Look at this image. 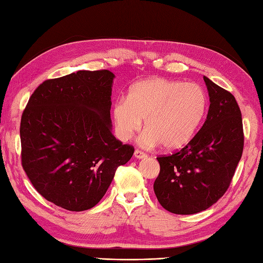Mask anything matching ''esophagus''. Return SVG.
<instances>
[{
  "instance_id": "esophagus-1",
  "label": "esophagus",
  "mask_w": 263,
  "mask_h": 263,
  "mask_svg": "<svg viewBox=\"0 0 263 263\" xmlns=\"http://www.w3.org/2000/svg\"><path fill=\"white\" fill-rule=\"evenodd\" d=\"M134 157L138 158V159H143V158H146V154L140 150H136L134 151Z\"/></svg>"
}]
</instances>
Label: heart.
Listing matches in <instances>:
<instances>
[{
  "label": "heart",
  "instance_id": "heart-1",
  "mask_svg": "<svg viewBox=\"0 0 263 263\" xmlns=\"http://www.w3.org/2000/svg\"><path fill=\"white\" fill-rule=\"evenodd\" d=\"M207 108V97L199 85L164 78H148L133 84L126 100L119 99L112 107L114 131L127 141L141 127L144 146L160 143L163 149L184 146L196 132Z\"/></svg>",
  "mask_w": 263,
  "mask_h": 263
}]
</instances>
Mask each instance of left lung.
<instances>
[{"mask_svg":"<svg viewBox=\"0 0 263 263\" xmlns=\"http://www.w3.org/2000/svg\"><path fill=\"white\" fill-rule=\"evenodd\" d=\"M210 108L201 129L179 151L157 158L160 173L154 191L164 210L191 215L211 207L231 184L244 144L235 97L204 76Z\"/></svg>","mask_w":263,"mask_h":263,"instance_id":"left-lung-1","label":"left lung"}]
</instances>
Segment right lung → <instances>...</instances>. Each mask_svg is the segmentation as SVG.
I'll return each mask as SVG.
<instances>
[{"instance_id":"obj_1","label":"right lung","mask_w":263,"mask_h":263,"mask_svg":"<svg viewBox=\"0 0 263 263\" xmlns=\"http://www.w3.org/2000/svg\"><path fill=\"white\" fill-rule=\"evenodd\" d=\"M109 70H78L40 84L22 113L21 161L42 197L67 211L94 207L134 148L112 133Z\"/></svg>"}]
</instances>
